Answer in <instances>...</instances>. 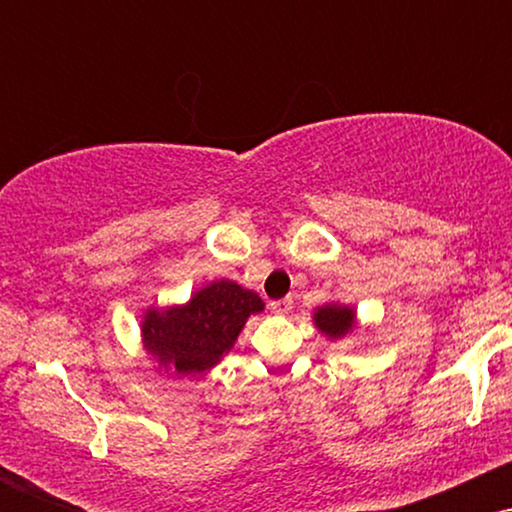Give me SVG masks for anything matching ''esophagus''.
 <instances>
[{"label":"esophagus","mask_w":512,"mask_h":512,"mask_svg":"<svg viewBox=\"0 0 512 512\" xmlns=\"http://www.w3.org/2000/svg\"><path fill=\"white\" fill-rule=\"evenodd\" d=\"M269 308H272V313H276V315H286V313H291V308H293V298H279V301H272V303H269Z\"/></svg>","instance_id":"34e87169"}]
</instances>
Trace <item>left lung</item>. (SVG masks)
Returning <instances> with one entry per match:
<instances>
[{
    "mask_svg": "<svg viewBox=\"0 0 512 512\" xmlns=\"http://www.w3.org/2000/svg\"><path fill=\"white\" fill-rule=\"evenodd\" d=\"M315 327L325 334L327 339H342L356 327V310L351 305L325 303L313 313Z\"/></svg>",
    "mask_w": 512,
    "mask_h": 512,
    "instance_id": "1",
    "label": "left lung"
}]
</instances>
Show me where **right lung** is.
<instances>
[{
	"label": "right lung",
	"instance_id": "1",
	"mask_svg": "<svg viewBox=\"0 0 512 512\" xmlns=\"http://www.w3.org/2000/svg\"><path fill=\"white\" fill-rule=\"evenodd\" d=\"M262 310L255 291L228 279L211 281L187 303L146 310L142 346L158 370L178 378L204 373L233 349L248 317Z\"/></svg>",
	"mask_w": 512,
	"mask_h": 512
}]
</instances>
